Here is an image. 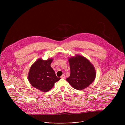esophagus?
<instances>
[{
  "instance_id": "34e87169",
  "label": "esophagus",
  "mask_w": 125,
  "mask_h": 125,
  "mask_svg": "<svg viewBox=\"0 0 125 125\" xmlns=\"http://www.w3.org/2000/svg\"><path fill=\"white\" fill-rule=\"evenodd\" d=\"M65 74H62L61 76V78H65Z\"/></svg>"
}]
</instances>
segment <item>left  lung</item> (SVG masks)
Listing matches in <instances>:
<instances>
[{
    "label": "left lung",
    "instance_id": "obj_1",
    "mask_svg": "<svg viewBox=\"0 0 125 125\" xmlns=\"http://www.w3.org/2000/svg\"><path fill=\"white\" fill-rule=\"evenodd\" d=\"M70 75L66 80L75 89L82 90L89 87L94 80L96 72L89 61L82 56L69 59Z\"/></svg>",
    "mask_w": 125,
    "mask_h": 125
}]
</instances>
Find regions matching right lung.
I'll return each mask as SVG.
<instances>
[{
    "label": "right lung",
    "instance_id": "right-lung-1",
    "mask_svg": "<svg viewBox=\"0 0 125 125\" xmlns=\"http://www.w3.org/2000/svg\"><path fill=\"white\" fill-rule=\"evenodd\" d=\"M52 59L47 61L37 60L32 65L28 78L31 85L42 92H47L52 89L55 82L61 78L57 77L51 64Z\"/></svg>",
    "mask_w": 125,
    "mask_h": 125
}]
</instances>
